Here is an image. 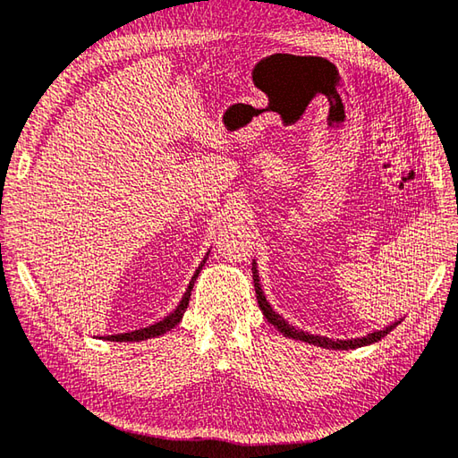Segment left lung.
Listing matches in <instances>:
<instances>
[{"label": "left lung", "instance_id": "8db88e82", "mask_svg": "<svg viewBox=\"0 0 458 458\" xmlns=\"http://www.w3.org/2000/svg\"><path fill=\"white\" fill-rule=\"evenodd\" d=\"M252 274H254V288H256V298H258V306L262 310L264 318L270 321L274 327H277V331H282L285 337H292V339H300V342H306V344H313L318 347H326V349H355V347H363V345H369L379 342L385 335L389 334L391 329H395L401 321H395V324H391L383 329L373 331V334H367L363 337H355V339H329L324 335H311L308 331H301L298 327L290 326L288 321H285L280 313L274 311L270 303H267L266 295L262 292V285H259V277H258V270H256V262H252Z\"/></svg>", "mask_w": 458, "mask_h": 458}]
</instances>
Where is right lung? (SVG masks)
Listing matches in <instances>:
<instances>
[{"label": "right lung", "instance_id": "obj_1", "mask_svg": "<svg viewBox=\"0 0 458 458\" xmlns=\"http://www.w3.org/2000/svg\"><path fill=\"white\" fill-rule=\"evenodd\" d=\"M206 258H208V254H206ZM206 258H204L202 262H200L199 270L194 272L191 284H188V290L184 292L181 303H178L176 310H174L173 313H168V316H166L165 319H160V321H157V324H152V326H148V327L134 329V331H129V334L105 335L103 339H109V342H142V339H150V337H158V335H163V334H166V331L173 329L174 326L181 324V319H182L184 311H186V308H188V301H191V293H192V288H194V282H196V277H199V274H200V270H202V266H204V262H206Z\"/></svg>", "mask_w": 458, "mask_h": 458}]
</instances>
